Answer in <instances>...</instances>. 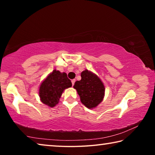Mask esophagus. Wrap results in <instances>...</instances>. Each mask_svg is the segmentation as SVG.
Segmentation results:
<instances>
[{
  "instance_id": "1",
  "label": "esophagus",
  "mask_w": 155,
  "mask_h": 155,
  "mask_svg": "<svg viewBox=\"0 0 155 155\" xmlns=\"http://www.w3.org/2000/svg\"><path fill=\"white\" fill-rule=\"evenodd\" d=\"M74 83H75V79H72V85H74Z\"/></svg>"
}]
</instances>
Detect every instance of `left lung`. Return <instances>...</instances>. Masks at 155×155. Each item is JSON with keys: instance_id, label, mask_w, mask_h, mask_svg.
Here are the masks:
<instances>
[{"instance_id": "obj_1", "label": "left lung", "mask_w": 155, "mask_h": 155, "mask_svg": "<svg viewBox=\"0 0 155 155\" xmlns=\"http://www.w3.org/2000/svg\"><path fill=\"white\" fill-rule=\"evenodd\" d=\"M81 80L73 86L80 96L81 101L88 109H94L103 101L104 96V84L94 73L87 70L81 72Z\"/></svg>"}]
</instances>
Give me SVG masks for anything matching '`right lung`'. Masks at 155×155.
Listing matches in <instances>:
<instances>
[{
    "label": "right lung",
    "mask_w": 155,
    "mask_h": 155,
    "mask_svg": "<svg viewBox=\"0 0 155 155\" xmlns=\"http://www.w3.org/2000/svg\"><path fill=\"white\" fill-rule=\"evenodd\" d=\"M70 87H72V82L68 78L66 73L54 70L42 81L39 89L41 103L50 107H54L58 104L64 90Z\"/></svg>",
    "instance_id": "obj_1"
}]
</instances>
